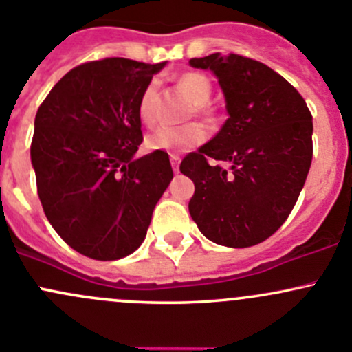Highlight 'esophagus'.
<instances>
[{
    "instance_id": "obj_1",
    "label": "esophagus",
    "mask_w": 352,
    "mask_h": 352,
    "mask_svg": "<svg viewBox=\"0 0 352 352\" xmlns=\"http://www.w3.org/2000/svg\"><path fill=\"white\" fill-rule=\"evenodd\" d=\"M179 162H181L179 155L173 154V155H171V166H173V169H175V173L179 171Z\"/></svg>"
}]
</instances>
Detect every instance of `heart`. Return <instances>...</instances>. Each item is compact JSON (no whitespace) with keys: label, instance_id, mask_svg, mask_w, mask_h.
Returning <instances> with one entry per match:
<instances>
[{"label":"heart","instance_id":"obj_1","mask_svg":"<svg viewBox=\"0 0 352 352\" xmlns=\"http://www.w3.org/2000/svg\"><path fill=\"white\" fill-rule=\"evenodd\" d=\"M177 88L188 96V100L197 107L198 113H203L212 98V82L201 72H184L177 78ZM155 91L157 86L151 82L142 91L139 100V117L147 125L154 123L155 113ZM206 139V130L200 123H188L184 126H159L151 132L146 139V146L151 151L159 152H184L200 146Z\"/></svg>","mask_w":352,"mask_h":352}]
</instances>
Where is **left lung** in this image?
I'll list each match as a JSON object with an SVG mask.
<instances>
[{
    "label": "left lung",
    "instance_id": "8db88e82",
    "mask_svg": "<svg viewBox=\"0 0 352 352\" xmlns=\"http://www.w3.org/2000/svg\"><path fill=\"white\" fill-rule=\"evenodd\" d=\"M190 64L210 69L226 96L220 132L181 161L195 195L190 215L206 239L251 248L274 234L300 197L311 164V113L302 95L266 64L215 52ZM208 158L231 162V171Z\"/></svg>",
    "mask_w": 352,
    "mask_h": 352
}]
</instances>
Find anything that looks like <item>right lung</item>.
<instances>
[{
    "instance_id": "obj_1",
    "label": "right lung",
    "mask_w": 352,
    "mask_h": 352,
    "mask_svg": "<svg viewBox=\"0 0 352 352\" xmlns=\"http://www.w3.org/2000/svg\"><path fill=\"white\" fill-rule=\"evenodd\" d=\"M166 63L107 57L71 69L35 115L32 166L47 220L98 261L132 254L173 179L168 152L135 159L139 100Z\"/></svg>"
}]
</instances>
